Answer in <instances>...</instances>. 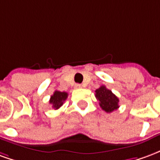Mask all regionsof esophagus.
I'll list each match as a JSON object with an SVG mask.
<instances>
[{
    "instance_id": "esophagus-1",
    "label": "esophagus",
    "mask_w": 160,
    "mask_h": 160,
    "mask_svg": "<svg viewBox=\"0 0 160 160\" xmlns=\"http://www.w3.org/2000/svg\"><path fill=\"white\" fill-rule=\"evenodd\" d=\"M81 87H82V86H81L80 84H75V85H74V88H76V89H80Z\"/></svg>"
}]
</instances>
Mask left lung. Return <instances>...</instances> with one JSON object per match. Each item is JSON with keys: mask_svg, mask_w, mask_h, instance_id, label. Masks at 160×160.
Listing matches in <instances>:
<instances>
[{"mask_svg": "<svg viewBox=\"0 0 160 160\" xmlns=\"http://www.w3.org/2000/svg\"><path fill=\"white\" fill-rule=\"evenodd\" d=\"M95 96L99 101V105L105 112L110 113L118 110L119 108V99L111 90L107 89L104 86H101L95 91Z\"/></svg>", "mask_w": 160, "mask_h": 160, "instance_id": "8db88e82", "label": "left lung"}]
</instances>
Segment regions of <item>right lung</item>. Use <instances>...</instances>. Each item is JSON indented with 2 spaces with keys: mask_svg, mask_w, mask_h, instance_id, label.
I'll return each instance as SVG.
<instances>
[{
  "mask_svg": "<svg viewBox=\"0 0 160 160\" xmlns=\"http://www.w3.org/2000/svg\"><path fill=\"white\" fill-rule=\"evenodd\" d=\"M68 98V93L65 92H59V91H55V92L49 99V104L52 105V107L55 110L59 109L66 100Z\"/></svg>",
  "mask_w": 160,
  "mask_h": 160,
  "instance_id": "add662e5",
  "label": "right lung"
}]
</instances>
